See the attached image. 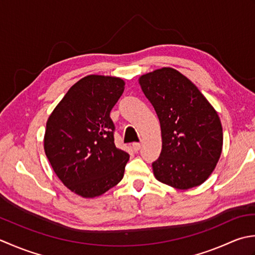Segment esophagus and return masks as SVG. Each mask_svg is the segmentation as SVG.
Returning <instances> with one entry per match:
<instances>
[{
	"mask_svg": "<svg viewBox=\"0 0 255 255\" xmlns=\"http://www.w3.org/2000/svg\"><path fill=\"white\" fill-rule=\"evenodd\" d=\"M132 146H133V149L135 150V152H137V150H139V148H141L142 144L138 143V142H135V143H133Z\"/></svg>",
	"mask_w": 255,
	"mask_h": 255,
	"instance_id": "obj_1",
	"label": "esophagus"
}]
</instances>
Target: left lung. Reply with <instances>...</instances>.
Masks as SVG:
<instances>
[{"instance_id": "obj_1", "label": "left lung", "mask_w": 255, "mask_h": 255, "mask_svg": "<svg viewBox=\"0 0 255 255\" xmlns=\"http://www.w3.org/2000/svg\"><path fill=\"white\" fill-rule=\"evenodd\" d=\"M158 117L162 152L153 162L154 176L177 189L201 185L214 171L222 150L219 116L193 82L173 68L139 78Z\"/></svg>"}]
</instances>
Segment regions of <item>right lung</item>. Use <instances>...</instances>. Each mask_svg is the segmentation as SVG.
<instances>
[{"mask_svg":"<svg viewBox=\"0 0 255 255\" xmlns=\"http://www.w3.org/2000/svg\"><path fill=\"white\" fill-rule=\"evenodd\" d=\"M124 85L117 77L82 78L46 124L44 148L51 167L67 188L85 198L105 194L123 178L129 155L114 144L110 112Z\"/></svg>","mask_w":255,"mask_h":255,"instance_id":"obj_1","label":"right lung"}]
</instances>
